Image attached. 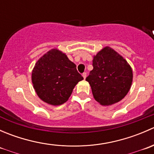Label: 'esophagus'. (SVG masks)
<instances>
[{
	"label": "esophagus",
	"mask_w": 154,
	"mask_h": 154,
	"mask_svg": "<svg viewBox=\"0 0 154 154\" xmlns=\"http://www.w3.org/2000/svg\"><path fill=\"white\" fill-rule=\"evenodd\" d=\"M82 76H83V79H86V72H84V73H83V74H82Z\"/></svg>",
	"instance_id": "1"
}]
</instances>
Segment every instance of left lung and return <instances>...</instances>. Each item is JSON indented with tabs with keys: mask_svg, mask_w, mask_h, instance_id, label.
<instances>
[{
	"mask_svg": "<svg viewBox=\"0 0 154 154\" xmlns=\"http://www.w3.org/2000/svg\"><path fill=\"white\" fill-rule=\"evenodd\" d=\"M92 66L86 80L96 101L109 106L122 100L133 82V71L127 60L112 48L105 47L94 56Z\"/></svg>",
	"mask_w": 154,
	"mask_h": 154,
	"instance_id": "1",
	"label": "left lung"
}]
</instances>
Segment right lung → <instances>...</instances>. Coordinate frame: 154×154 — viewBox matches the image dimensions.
<instances>
[{
    "label": "right lung",
    "mask_w": 154,
    "mask_h": 154,
    "mask_svg": "<svg viewBox=\"0 0 154 154\" xmlns=\"http://www.w3.org/2000/svg\"><path fill=\"white\" fill-rule=\"evenodd\" d=\"M83 80L76 65L57 48L44 54L32 71V83L37 95L53 106L66 103L74 86Z\"/></svg>",
    "instance_id": "1"
}]
</instances>
